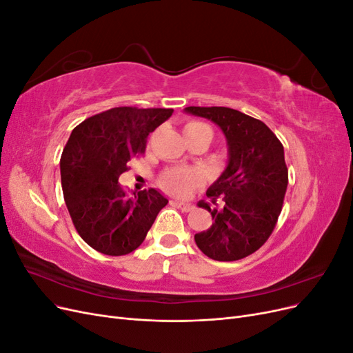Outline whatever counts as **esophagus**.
Wrapping results in <instances>:
<instances>
[{
    "label": "esophagus",
    "mask_w": 353,
    "mask_h": 353,
    "mask_svg": "<svg viewBox=\"0 0 353 353\" xmlns=\"http://www.w3.org/2000/svg\"><path fill=\"white\" fill-rule=\"evenodd\" d=\"M170 203H172V205L174 206H176L178 209H181V210H183V212H191V210H193L194 209V206L193 205H191V203H183V201H176V200H174V201H170Z\"/></svg>",
    "instance_id": "obj_1"
}]
</instances>
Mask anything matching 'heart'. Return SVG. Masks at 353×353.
<instances>
[{
	"label": "heart",
	"instance_id": "obj_1",
	"mask_svg": "<svg viewBox=\"0 0 353 353\" xmlns=\"http://www.w3.org/2000/svg\"><path fill=\"white\" fill-rule=\"evenodd\" d=\"M185 137L193 135H208L212 140L210 126L199 122L191 121L184 126ZM201 184V175L199 170L191 168H169L159 175V185L162 187L168 194L176 197H187L191 191Z\"/></svg>",
	"mask_w": 353,
	"mask_h": 353
}]
</instances>
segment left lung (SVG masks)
Returning <instances> with one entry per match:
<instances>
[{
	"mask_svg": "<svg viewBox=\"0 0 353 353\" xmlns=\"http://www.w3.org/2000/svg\"><path fill=\"white\" fill-rule=\"evenodd\" d=\"M185 112L215 122L230 153L225 172L206 193L215 208L200 205L213 223L196 234V244L213 261L243 259L262 248L279 221L288 184L284 147L262 121L239 110L190 105Z\"/></svg>",
	"mask_w": 353,
	"mask_h": 353,
	"instance_id": "left-lung-1",
	"label": "left lung"
}]
</instances>
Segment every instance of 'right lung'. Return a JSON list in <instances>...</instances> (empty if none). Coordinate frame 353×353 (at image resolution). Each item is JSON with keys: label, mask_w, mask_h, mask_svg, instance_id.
<instances>
[{"label": "right lung", "mask_w": 353, "mask_h": 353, "mask_svg": "<svg viewBox=\"0 0 353 353\" xmlns=\"http://www.w3.org/2000/svg\"><path fill=\"white\" fill-rule=\"evenodd\" d=\"M172 112L114 108L72 131L60 159L63 196L74 228L94 250L109 256L134 252L168 205L154 188L130 196L117 179L144 154L148 134Z\"/></svg>", "instance_id": "right-lung-1"}]
</instances>
